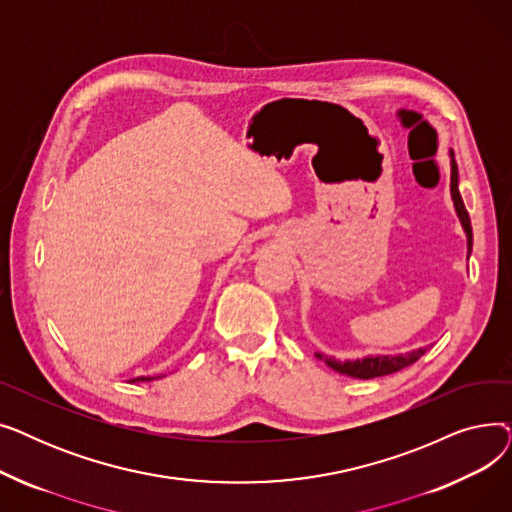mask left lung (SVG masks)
<instances>
[{
  "instance_id": "obj_1",
  "label": "left lung",
  "mask_w": 512,
  "mask_h": 512,
  "mask_svg": "<svg viewBox=\"0 0 512 512\" xmlns=\"http://www.w3.org/2000/svg\"><path fill=\"white\" fill-rule=\"evenodd\" d=\"M450 195H452L454 211H456V215H459L461 226L467 234V259H469L471 249H473V230H471V220H469V213L465 209L463 197L459 193V168H456L452 151H450ZM425 351H427V346H421L405 355H369L363 359H346V361L321 355V353H315V357L342 375H351V378H357V380H371V378H380V375H388V373H394V371H400V369L413 365L417 359H421L425 355Z\"/></svg>"
}]
</instances>
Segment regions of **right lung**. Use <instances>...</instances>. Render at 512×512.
Returning <instances> with one entry per match:
<instances>
[{"label":"right lung","instance_id":"add662e5","mask_svg":"<svg viewBox=\"0 0 512 512\" xmlns=\"http://www.w3.org/2000/svg\"><path fill=\"white\" fill-rule=\"evenodd\" d=\"M159 378H164V375H159ZM151 380H155V378H149V375L145 378V375H141V378H134L130 382H151Z\"/></svg>","mask_w":512,"mask_h":512}]
</instances>
